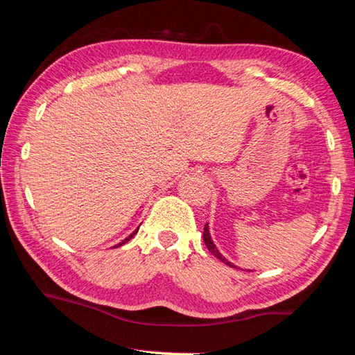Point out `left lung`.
Masks as SVG:
<instances>
[{"instance_id": "8db88e82", "label": "left lung", "mask_w": 355, "mask_h": 355, "mask_svg": "<svg viewBox=\"0 0 355 355\" xmlns=\"http://www.w3.org/2000/svg\"><path fill=\"white\" fill-rule=\"evenodd\" d=\"M203 241H205V244H207V248H208V250L211 252V254L218 258V260H220L222 263H225L227 266H230V268H236L235 264H232L230 261L227 260V258L220 254V252L218 250V248H216V244L213 243V239H211V235H209V230H208V224H205V228H203Z\"/></svg>"}]
</instances>
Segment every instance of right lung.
I'll return each mask as SVG.
<instances>
[{"label": "right lung", "instance_id": "right-lung-1", "mask_svg": "<svg viewBox=\"0 0 355 355\" xmlns=\"http://www.w3.org/2000/svg\"><path fill=\"white\" fill-rule=\"evenodd\" d=\"M136 233H137V230H135L133 233H131V235H130V236H128L127 239H123V241H122V243H119V244H117V248H119V245H122V244H125V243H127V241H130V239H131V238H133V236L136 235Z\"/></svg>", "mask_w": 355, "mask_h": 355}]
</instances>
